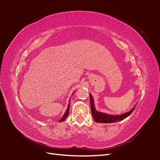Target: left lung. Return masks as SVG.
Wrapping results in <instances>:
<instances>
[{
    "instance_id": "8db88e82",
    "label": "left lung",
    "mask_w": 160,
    "mask_h": 160,
    "mask_svg": "<svg viewBox=\"0 0 160 160\" xmlns=\"http://www.w3.org/2000/svg\"><path fill=\"white\" fill-rule=\"evenodd\" d=\"M90 96V104H91V114L93 115V118L94 120L96 122H99V123H112V122H116L121 120H123L124 119L127 118L128 116L131 115L133 110L135 109V107L132 108V109L127 112V113H125L121 115H108L104 113H101V112L97 111L96 110V108L94 106V102H93V96H91V94H89Z\"/></svg>"
}]
</instances>
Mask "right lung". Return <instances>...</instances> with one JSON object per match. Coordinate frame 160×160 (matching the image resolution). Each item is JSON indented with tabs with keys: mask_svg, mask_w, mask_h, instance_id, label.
<instances>
[{
	"mask_svg": "<svg viewBox=\"0 0 160 160\" xmlns=\"http://www.w3.org/2000/svg\"><path fill=\"white\" fill-rule=\"evenodd\" d=\"M69 107H70V105H69H69H68V107H67V109L66 112H65V113H64V115L62 117V118H61L60 120H59V122H63V121L65 120V119H66V118H67V116H68V114H69Z\"/></svg>",
	"mask_w": 160,
	"mask_h": 160,
	"instance_id": "right-lung-1",
	"label": "right lung"
}]
</instances>
